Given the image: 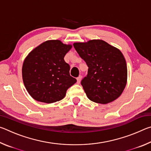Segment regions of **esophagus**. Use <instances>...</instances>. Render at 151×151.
<instances>
[{
    "label": "esophagus",
    "mask_w": 151,
    "mask_h": 151,
    "mask_svg": "<svg viewBox=\"0 0 151 151\" xmlns=\"http://www.w3.org/2000/svg\"><path fill=\"white\" fill-rule=\"evenodd\" d=\"M81 78H82V76H79L78 77H77V78H76V80H77V83H78V84H79V83H81Z\"/></svg>",
    "instance_id": "esophagus-1"
}]
</instances>
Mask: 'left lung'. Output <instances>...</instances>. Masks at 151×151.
I'll return each mask as SVG.
<instances>
[{"label":"left lung","instance_id":"left-lung-1","mask_svg":"<svg viewBox=\"0 0 151 151\" xmlns=\"http://www.w3.org/2000/svg\"><path fill=\"white\" fill-rule=\"evenodd\" d=\"M88 66L81 85L91 101L107 104L121 96L127 85V67L121 50L102 40L73 44Z\"/></svg>","mask_w":151,"mask_h":151}]
</instances>
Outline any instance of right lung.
<instances>
[{
    "instance_id": "1",
    "label": "right lung",
    "mask_w": 151,
    "mask_h": 151,
    "mask_svg": "<svg viewBox=\"0 0 151 151\" xmlns=\"http://www.w3.org/2000/svg\"><path fill=\"white\" fill-rule=\"evenodd\" d=\"M72 48L59 40L42 42L30 52L22 65L24 85L35 100L45 103L59 101L76 82L70 75L64 57Z\"/></svg>"
}]
</instances>
